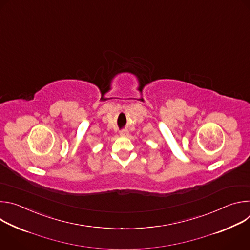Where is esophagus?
I'll return each instance as SVG.
<instances>
[{
	"instance_id": "34e87169",
	"label": "esophagus",
	"mask_w": 250,
	"mask_h": 250,
	"mask_svg": "<svg viewBox=\"0 0 250 250\" xmlns=\"http://www.w3.org/2000/svg\"><path fill=\"white\" fill-rule=\"evenodd\" d=\"M120 134H121V136H125V137H126V136H128V131L127 130H122L121 132H120Z\"/></svg>"
}]
</instances>
